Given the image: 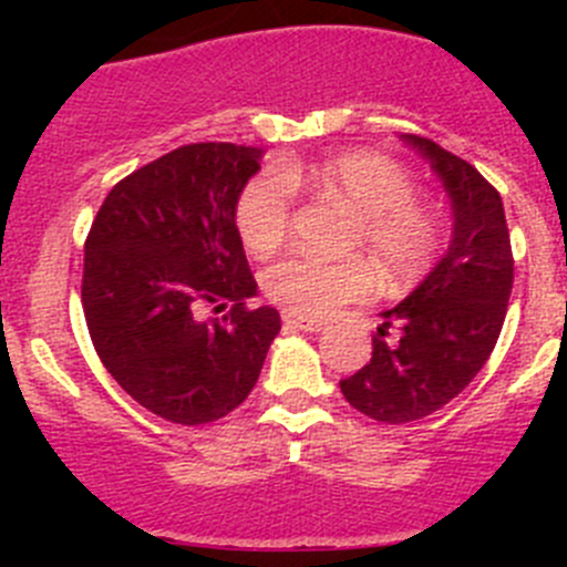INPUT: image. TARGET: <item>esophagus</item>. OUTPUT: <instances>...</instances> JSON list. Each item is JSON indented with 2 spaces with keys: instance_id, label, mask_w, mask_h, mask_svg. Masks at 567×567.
<instances>
[{
  "instance_id": "1",
  "label": "esophagus",
  "mask_w": 567,
  "mask_h": 567,
  "mask_svg": "<svg viewBox=\"0 0 567 567\" xmlns=\"http://www.w3.org/2000/svg\"><path fill=\"white\" fill-rule=\"evenodd\" d=\"M282 320H285V323H288V326H293V329L310 331V334H316V331L323 329V320L307 318V316H296V312H285Z\"/></svg>"
}]
</instances>
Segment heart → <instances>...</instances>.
<instances>
[{"label":"heart","instance_id":"heart-1","mask_svg":"<svg viewBox=\"0 0 567 567\" xmlns=\"http://www.w3.org/2000/svg\"><path fill=\"white\" fill-rule=\"evenodd\" d=\"M296 183L351 210L348 249L368 251L390 285L420 282L436 266L444 249L442 219L416 199L414 177L370 151L340 153L310 169L288 162L251 177L236 205V225L249 251L266 257L282 247L293 221ZM373 282V268L362 257L290 255L262 274L268 299L296 316H329L346 301L368 296Z\"/></svg>","mask_w":567,"mask_h":567}]
</instances>
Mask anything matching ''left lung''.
<instances>
[{"label":"left lung","instance_id":"left-lung-1","mask_svg":"<svg viewBox=\"0 0 567 567\" xmlns=\"http://www.w3.org/2000/svg\"><path fill=\"white\" fill-rule=\"evenodd\" d=\"M431 162L453 203V241L431 274L373 337V357L340 381L348 403L386 425L422 420L483 370L499 340L513 288V251L502 197L468 162L436 142L403 134ZM394 324L398 341H386Z\"/></svg>","mask_w":567,"mask_h":567}]
</instances>
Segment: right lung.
Masks as SVG:
<instances>
[{
	"mask_svg": "<svg viewBox=\"0 0 567 567\" xmlns=\"http://www.w3.org/2000/svg\"><path fill=\"white\" fill-rule=\"evenodd\" d=\"M260 147L183 145L117 183L84 241L82 307L104 368L162 420L205 425L247 400L279 334L236 227ZM205 306L231 310L198 318Z\"/></svg>",
	"mask_w": 567,
	"mask_h": 567,
	"instance_id": "add662e5",
	"label": "right lung"
}]
</instances>
